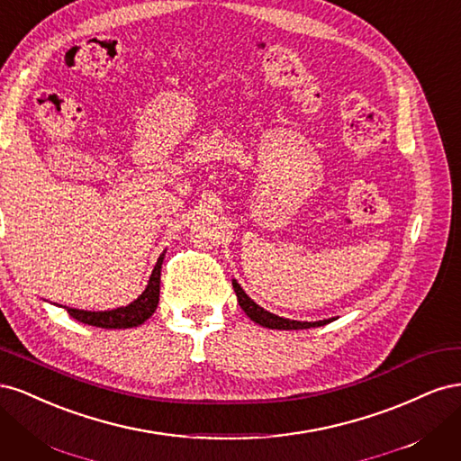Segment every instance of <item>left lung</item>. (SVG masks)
Instances as JSON below:
<instances>
[{
  "label": "left lung",
  "instance_id": "1",
  "mask_svg": "<svg viewBox=\"0 0 461 461\" xmlns=\"http://www.w3.org/2000/svg\"><path fill=\"white\" fill-rule=\"evenodd\" d=\"M232 286H234L236 298H239V303H240V308L244 310V313L252 321H256V323L261 325V327L278 329V330H292V329L298 330V329H312V327H321V325L330 323V319L313 321V323H308V321H292V319L278 317L275 313H269V312H265L263 308H259V305L246 294L242 286L236 283L234 278H232Z\"/></svg>",
  "mask_w": 461,
  "mask_h": 461
}]
</instances>
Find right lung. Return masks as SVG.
<instances>
[{
  "instance_id": "add662e5",
  "label": "right lung",
  "mask_w": 461,
  "mask_h": 461,
  "mask_svg": "<svg viewBox=\"0 0 461 461\" xmlns=\"http://www.w3.org/2000/svg\"><path fill=\"white\" fill-rule=\"evenodd\" d=\"M161 263H163V256H159L156 267H153L146 290L132 303L124 305V308L111 310V312H85V310L67 308L68 315L80 321V323L92 325V327H102V329H131V327L142 325L144 321L148 317H151L153 312H156L158 303H159Z\"/></svg>"
}]
</instances>
